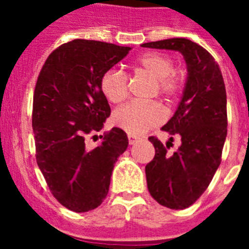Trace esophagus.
Here are the masks:
<instances>
[{
    "label": "esophagus",
    "mask_w": 249,
    "mask_h": 249,
    "mask_svg": "<svg viewBox=\"0 0 249 249\" xmlns=\"http://www.w3.org/2000/svg\"><path fill=\"white\" fill-rule=\"evenodd\" d=\"M138 140H140V138H138V137H136V136H133V134H129V136H128L129 144H134Z\"/></svg>",
    "instance_id": "1"
}]
</instances>
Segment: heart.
I'll use <instances>...</instances> for the list:
<instances>
[{"instance_id": "obj_1", "label": "heart", "mask_w": 249, "mask_h": 249, "mask_svg": "<svg viewBox=\"0 0 249 249\" xmlns=\"http://www.w3.org/2000/svg\"><path fill=\"white\" fill-rule=\"evenodd\" d=\"M137 66L156 80V86L165 97H174L181 88L178 76L173 73L174 64L170 58L159 53H146L137 59ZM101 90L109 102L120 103L128 95V79L124 72L108 70L101 79ZM165 113L158 103L132 102L117 108L113 124L129 134H142L164 120Z\"/></svg>"}]
</instances>
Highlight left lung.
Instances as JSON below:
<instances>
[{
	"mask_svg": "<svg viewBox=\"0 0 249 249\" xmlns=\"http://www.w3.org/2000/svg\"><path fill=\"white\" fill-rule=\"evenodd\" d=\"M142 46L179 52L187 66L181 102L161 128L181 137V146L169 154L158 138L150 137L155 156L146 165L151 196L166 208L185 209L201 196L220 166L228 134L224 79L214 58L187 38H168Z\"/></svg>",
	"mask_w": 249,
	"mask_h": 249,
	"instance_id": "obj_1",
	"label": "left lung"
}]
</instances>
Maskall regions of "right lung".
I'll use <instances>...</instances> for the list:
<instances>
[{
	"mask_svg": "<svg viewBox=\"0 0 249 249\" xmlns=\"http://www.w3.org/2000/svg\"><path fill=\"white\" fill-rule=\"evenodd\" d=\"M130 48L101 41L73 40L48 56L33 95L32 126L37 165L49 189L66 208L95 209L107 196L113 165L128 147L126 133L112 128L88 150L85 138L109 116L101 79Z\"/></svg>",
	"mask_w": 249,
	"mask_h": 249,
	"instance_id": "obj_1",
	"label": "right lung"
}]
</instances>
